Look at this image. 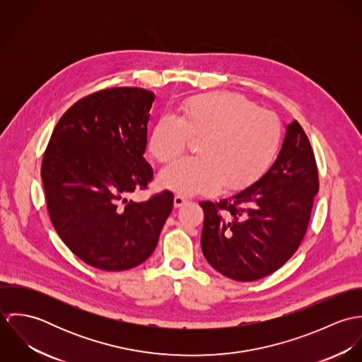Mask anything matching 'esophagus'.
<instances>
[{
  "instance_id": "obj_1",
  "label": "esophagus",
  "mask_w": 362,
  "mask_h": 362,
  "mask_svg": "<svg viewBox=\"0 0 362 362\" xmlns=\"http://www.w3.org/2000/svg\"><path fill=\"white\" fill-rule=\"evenodd\" d=\"M185 202H187V199L184 197H181V195H175L174 197V206L181 207Z\"/></svg>"
}]
</instances>
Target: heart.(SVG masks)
I'll return each mask as SVG.
<instances>
[{"mask_svg": "<svg viewBox=\"0 0 362 362\" xmlns=\"http://www.w3.org/2000/svg\"><path fill=\"white\" fill-rule=\"evenodd\" d=\"M199 138L198 157L184 158L160 174V184L189 197L211 194L221 185L237 191L259 180L281 142L279 118L234 93H206L187 99L178 112L156 119L149 151L168 164L182 155L188 139Z\"/></svg>", "mask_w": 362, "mask_h": 362, "instance_id": "obj_1", "label": "heart"}]
</instances>
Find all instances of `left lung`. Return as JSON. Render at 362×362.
<instances>
[{
	"mask_svg": "<svg viewBox=\"0 0 362 362\" xmlns=\"http://www.w3.org/2000/svg\"><path fill=\"white\" fill-rule=\"evenodd\" d=\"M317 189L308 136L293 121L277 158L258 181L216 204H201V245L210 266L237 281L276 272L298 250Z\"/></svg>",
	"mask_w": 362,
	"mask_h": 362,
	"instance_id": "8db88e82",
	"label": "left lung"
}]
</instances>
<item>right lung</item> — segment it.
Here are the masks:
<instances>
[{"instance_id": "add662e5", "label": "right lung", "mask_w": 362, "mask_h": 362, "mask_svg": "<svg viewBox=\"0 0 362 362\" xmlns=\"http://www.w3.org/2000/svg\"><path fill=\"white\" fill-rule=\"evenodd\" d=\"M155 95L112 88L74 104L58 121L42 163L52 226L85 263L119 272L155 251L174 195L128 197L153 177L144 153Z\"/></svg>"}]
</instances>
